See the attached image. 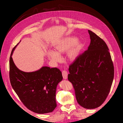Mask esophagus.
I'll return each instance as SVG.
<instances>
[{
  "instance_id": "1",
  "label": "esophagus",
  "mask_w": 123,
  "mask_h": 123,
  "mask_svg": "<svg viewBox=\"0 0 123 123\" xmlns=\"http://www.w3.org/2000/svg\"><path fill=\"white\" fill-rule=\"evenodd\" d=\"M62 75L63 78H64V79H65V80L67 79V78H68V73H67V72L66 71H63L62 72Z\"/></svg>"
}]
</instances>
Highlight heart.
Masks as SVG:
<instances>
[{"label": "heart", "instance_id": "b5f03b06", "mask_svg": "<svg viewBox=\"0 0 123 123\" xmlns=\"http://www.w3.org/2000/svg\"><path fill=\"white\" fill-rule=\"evenodd\" d=\"M83 46V42L74 36H67L57 40L54 44V50H49L47 56L51 61L58 62L61 54L66 52L65 57L69 62H73L79 56Z\"/></svg>", "mask_w": 123, "mask_h": 123}]
</instances>
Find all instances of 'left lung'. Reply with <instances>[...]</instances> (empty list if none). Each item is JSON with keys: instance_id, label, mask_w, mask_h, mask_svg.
Wrapping results in <instances>:
<instances>
[{"instance_id": "1", "label": "left lung", "mask_w": 123, "mask_h": 123, "mask_svg": "<svg viewBox=\"0 0 123 123\" xmlns=\"http://www.w3.org/2000/svg\"><path fill=\"white\" fill-rule=\"evenodd\" d=\"M88 49L69 66L68 79L75 89L77 103L86 109L99 107L106 99L114 78V67L106 43L88 30Z\"/></svg>"}]
</instances>
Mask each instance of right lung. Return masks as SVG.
<instances>
[{
  "mask_svg": "<svg viewBox=\"0 0 123 123\" xmlns=\"http://www.w3.org/2000/svg\"><path fill=\"white\" fill-rule=\"evenodd\" d=\"M18 43L13 49L10 58L11 86L30 110L38 114L52 112L56 107V90L63 79L62 72L57 68L47 66L30 72L19 70L12 57Z\"/></svg>",
  "mask_w": 123,
  "mask_h": 123,
  "instance_id": "obj_1",
  "label": "right lung"
}]
</instances>
